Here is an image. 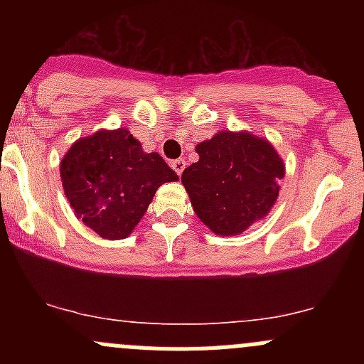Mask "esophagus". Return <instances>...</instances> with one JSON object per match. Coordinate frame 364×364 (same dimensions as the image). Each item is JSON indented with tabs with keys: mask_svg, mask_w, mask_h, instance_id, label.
<instances>
[{
	"mask_svg": "<svg viewBox=\"0 0 364 364\" xmlns=\"http://www.w3.org/2000/svg\"><path fill=\"white\" fill-rule=\"evenodd\" d=\"M171 168H173L179 174V176H181V173L186 168V161H185V159H176V161L171 162Z\"/></svg>",
	"mask_w": 364,
	"mask_h": 364,
	"instance_id": "esophagus-1",
	"label": "esophagus"
}]
</instances>
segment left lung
I'll return each instance as SVG.
<instances>
[{
  "mask_svg": "<svg viewBox=\"0 0 364 364\" xmlns=\"http://www.w3.org/2000/svg\"><path fill=\"white\" fill-rule=\"evenodd\" d=\"M181 181L195 214L220 236L240 235L270 212L286 174L272 144L248 132H219L196 145Z\"/></svg>",
  "mask_w": 364,
  "mask_h": 364,
  "instance_id": "8db88e82",
  "label": "left lung"
}]
</instances>
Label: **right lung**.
<instances>
[{"label":"right lung","mask_w":364,"mask_h":364,"mask_svg":"<svg viewBox=\"0 0 364 364\" xmlns=\"http://www.w3.org/2000/svg\"><path fill=\"white\" fill-rule=\"evenodd\" d=\"M60 171L75 215L106 240L132 235L157 188L179 179L157 152H144L127 128L77 140Z\"/></svg>","instance_id":"right-lung-1"}]
</instances>
